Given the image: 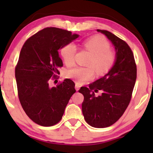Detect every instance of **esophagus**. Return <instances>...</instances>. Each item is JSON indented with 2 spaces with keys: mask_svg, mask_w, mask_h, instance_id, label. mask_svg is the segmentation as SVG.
Segmentation results:
<instances>
[{
  "mask_svg": "<svg viewBox=\"0 0 153 153\" xmlns=\"http://www.w3.org/2000/svg\"><path fill=\"white\" fill-rule=\"evenodd\" d=\"M80 87H81L80 85L76 83V85H75V89H76V91H79V88H80Z\"/></svg>",
  "mask_w": 153,
  "mask_h": 153,
  "instance_id": "obj_1",
  "label": "esophagus"
}]
</instances>
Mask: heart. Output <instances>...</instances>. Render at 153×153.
<instances>
[{"label": "heart", "mask_w": 153, "mask_h": 153, "mask_svg": "<svg viewBox=\"0 0 153 153\" xmlns=\"http://www.w3.org/2000/svg\"><path fill=\"white\" fill-rule=\"evenodd\" d=\"M82 48L91 53L88 61L89 67H76L69 70L68 78L72 79L77 83L81 84L95 76V70L99 74L107 72L116 62V56L110 50L111 45L105 38L95 36L86 39L82 44ZM76 47L74 43H68L60 49V54L63 61L68 66L74 64Z\"/></svg>", "instance_id": "heart-1"}]
</instances>
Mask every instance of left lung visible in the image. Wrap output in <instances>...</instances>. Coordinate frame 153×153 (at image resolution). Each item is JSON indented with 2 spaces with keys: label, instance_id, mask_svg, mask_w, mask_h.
<instances>
[{
  "label": "left lung",
  "instance_id": "8db88e82",
  "mask_svg": "<svg viewBox=\"0 0 153 153\" xmlns=\"http://www.w3.org/2000/svg\"><path fill=\"white\" fill-rule=\"evenodd\" d=\"M114 45L116 62L106 75L89 85L81 87L82 112L88 124L96 128H104L114 124L124 114L130 102L136 79L137 65L129 45L109 31L97 29ZM102 92L96 97L94 92Z\"/></svg>",
  "mask_w": 153,
  "mask_h": 153
}]
</instances>
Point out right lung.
<instances>
[{
	"label": "right lung",
	"instance_id": "add662e5",
	"mask_svg": "<svg viewBox=\"0 0 153 153\" xmlns=\"http://www.w3.org/2000/svg\"><path fill=\"white\" fill-rule=\"evenodd\" d=\"M79 37L70 31L48 27L25 42L15 68L18 96L23 109L33 122L44 127L61 120L72 95L74 81L66 79L50 88L49 81L57 79L62 66L58 49Z\"/></svg>",
	"mask_w": 153,
	"mask_h": 153
}]
</instances>
